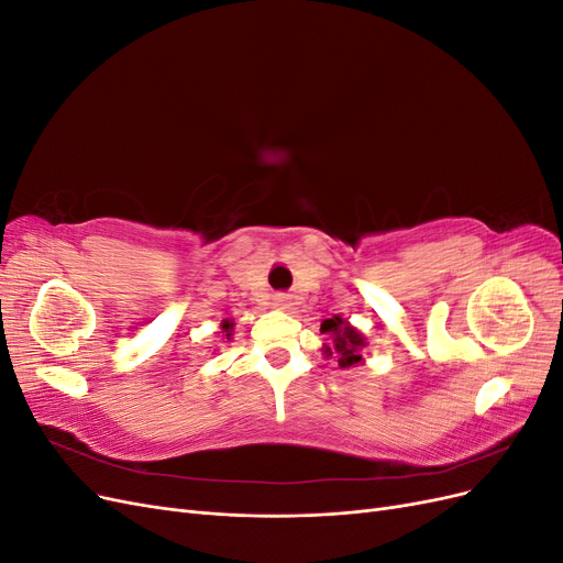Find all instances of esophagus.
Instances as JSON below:
<instances>
[{
	"mask_svg": "<svg viewBox=\"0 0 563 563\" xmlns=\"http://www.w3.org/2000/svg\"><path fill=\"white\" fill-rule=\"evenodd\" d=\"M288 305H291V300H288V296H275V308H279V310H286Z\"/></svg>",
	"mask_w": 563,
	"mask_h": 563,
	"instance_id": "1",
	"label": "esophagus"
}]
</instances>
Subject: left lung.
Here are the masks:
<instances>
[{
  "label": "left lung",
  "mask_w": 563,
  "mask_h": 563,
  "mask_svg": "<svg viewBox=\"0 0 563 563\" xmlns=\"http://www.w3.org/2000/svg\"><path fill=\"white\" fill-rule=\"evenodd\" d=\"M323 335H329V343L321 345V352L327 356H335L340 368H352L364 364L362 350L368 345L366 335L352 327L347 319L333 314V319H323L321 329Z\"/></svg>",
  "instance_id": "8db88e82"
}]
</instances>
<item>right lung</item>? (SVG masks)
Masks as SVG:
<instances>
[{
	"label": "right lung",
	"instance_id": "1",
	"mask_svg": "<svg viewBox=\"0 0 563 563\" xmlns=\"http://www.w3.org/2000/svg\"><path fill=\"white\" fill-rule=\"evenodd\" d=\"M220 329H223V338H228V340H232V329H234V321H230V319H223V323H220Z\"/></svg>",
	"mask_w": 563,
	"mask_h": 563
}]
</instances>
